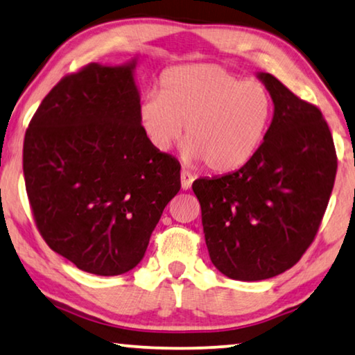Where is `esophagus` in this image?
I'll return each mask as SVG.
<instances>
[{"label": "esophagus", "instance_id": "esophagus-1", "mask_svg": "<svg viewBox=\"0 0 355 355\" xmlns=\"http://www.w3.org/2000/svg\"><path fill=\"white\" fill-rule=\"evenodd\" d=\"M180 178H182V189H189L191 184H193L194 182V177L191 175V173L188 171H182V173H180Z\"/></svg>", "mask_w": 355, "mask_h": 355}]
</instances>
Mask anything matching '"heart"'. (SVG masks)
I'll return each mask as SVG.
<instances>
[{"mask_svg": "<svg viewBox=\"0 0 355 355\" xmlns=\"http://www.w3.org/2000/svg\"><path fill=\"white\" fill-rule=\"evenodd\" d=\"M273 103L257 80H241L213 63L168 67L159 94L137 107L139 125L157 151H171L183 136V155L218 173L234 172L256 156L272 121Z\"/></svg>", "mask_w": 355, "mask_h": 355, "instance_id": "b5f03b06", "label": "heart"}]
</instances>
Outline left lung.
Instances as JSON below:
<instances>
[{"label": "left lung", "mask_w": 355, "mask_h": 355, "mask_svg": "<svg viewBox=\"0 0 355 355\" xmlns=\"http://www.w3.org/2000/svg\"><path fill=\"white\" fill-rule=\"evenodd\" d=\"M257 78L273 101L261 150L239 171L193 183L213 266L239 281L273 278L299 262L336 175L334 139L318 107L272 74Z\"/></svg>", "instance_id": "8db88e82"}]
</instances>
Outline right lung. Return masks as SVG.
Here are the masks:
<instances>
[{
	"label": "right lung",
	"mask_w": 355,
	"mask_h": 355,
	"mask_svg": "<svg viewBox=\"0 0 355 355\" xmlns=\"http://www.w3.org/2000/svg\"><path fill=\"white\" fill-rule=\"evenodd\" d=\"M137 58L92 63L52 88L26 129L28 199L47 245L83 272L126 273L142 261L180 164L139 125Z\"/></svg>",
	"instance_id": "add662e5"
}]
</instances>
